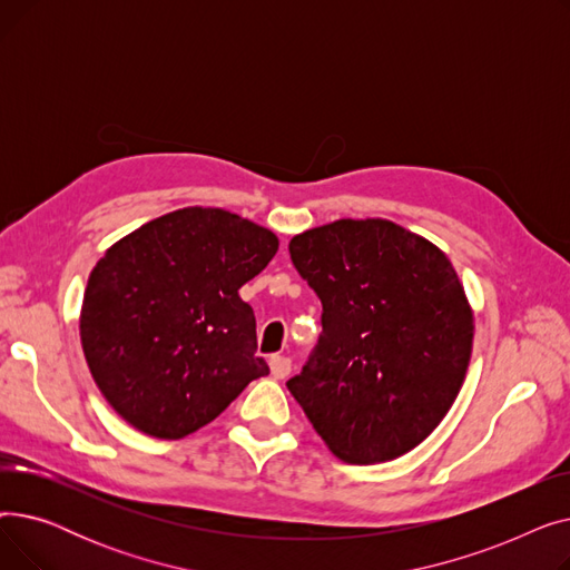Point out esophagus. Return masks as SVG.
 <instances>
[{
  "mask_svg": "<svg viewBox=\"0 0 570 570\" xmlns=\"http://www.w3.org/2000/svg\"><path fill=\"white\" fill-rule=\"evenodd\" d=\"M269 372H273L275 379H286L291 372V361L284 355H273L269 357Z\"/></svg>",
  "mask_w": 570,
  "mask_h": 570,
  "instance_id": "esophagus-1",
  "label": "esophagus"
}]
</instances>
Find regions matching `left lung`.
I'll use <instances>...</instances> for the list:
<instances>
[{
	"mask_svg": "<svg viewBox=\"0 0 570 570\" xmlns=\"http://www.w3.org/2000/svg\"><path fill=\"white\" fill-rule=\"evenodd\" d=\"M288 252L323 305L291 395L342 462L413 451L451 411L471 361L473 309L451 258L379 217L297 233Z\"/></svg>",
	"mask_w": 570,
	"mask_h": 570,
	"instance_id": "8db88e82",
	"label": "left lung"
}]
</instances>
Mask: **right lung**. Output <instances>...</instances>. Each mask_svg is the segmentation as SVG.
<instances>
[{
  "label": "right lung",
  "mask_w": 570,
  "mask_h": 570,
  "mask_svg": "<svg viewBox=\"0 0 570 570\" xmlns=\"http://www.w3.org/2000/svg\"><path fill=\"white\" fill-rule=\"evenodd\" d=\"M277 249L269 228L200 205L106 249L87 279L80 344L119 417L147 436L185 439L269 372L237 291Z\"/></svg>",
  "instance_id": "add662e5"
}]
</instances>
